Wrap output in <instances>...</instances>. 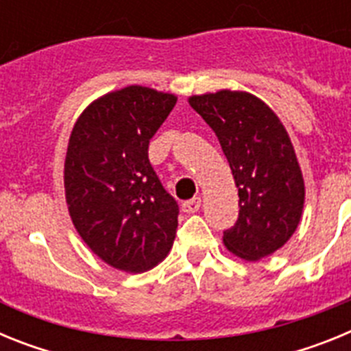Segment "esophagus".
Listing matches in <instances>:
<instances>
[{
    "label": "esophagus",
    "mask_w": 351,
    "mask_h": 351,
    "mask_svg": "<svg viewBox=\"0 0 351 351\" xmlns=\"http://www.w3.org/2000/svg\"><path fill=\"white\" fill-rule=\"evenodd\" d=\"M200 206H202V200H200V197H195V198H191V200H186V202L182 204V210L188 214L197 213V210L200 209Z\"/></svg>",
    "instance_id": "1"
}]
</instances>
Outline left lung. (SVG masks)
Listing matches in <instances>:
<instances>
[{
	"mask_svg": "<svg viewBox=\"0 0 351 351\" xmlns=\"http://www.w3.org/2000/svg\"><path fill=\"white\" fill-rule=\"evenodd\" d=\"M216 133L239 190V218L223 232L226 250L243 260L285 246L299 226L304 179L280 117L246 91L223 89L188 98Z\"/></svg>",
	"mask_w": 351,
	"mask_h": 351,
	"instance_id": "8db88e82",
	"label": "left lung"
}]
</instances>
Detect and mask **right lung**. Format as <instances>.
<instances>
[{
  "label": "right lung",
  "instance_id": "1",
  "mask_svg": "<svg viewBox=\"0 0 351 351\" xmlns=\"http://www.w3.org/2000/svg\"><path fill=\"white\" fill-rule=\"evenodd\" d=\"M178 96L144 86L104 95L71 130L64 195L75 230L110 267L145 272L169 255L179 206L149 161V141Z\"/></svg>",
  "mask_w": 351,
  "mask_h": 351
}]
</instances>
